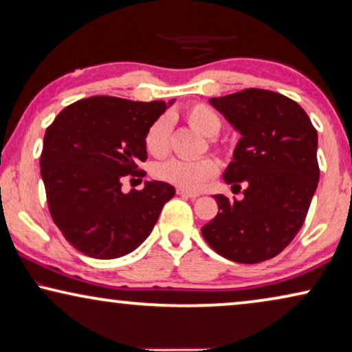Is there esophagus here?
<instances>
[{"label": "esophagus", "mask_w": 352, "mask_h": 352, "mask_svg": "<svg viewBox=\"0 0 352 352\" xmlns=\"http://www.w3.org/2000/svg\"><path fill=\"white\" fill-rule=\"evenodd\" d=\"M177 195H182V197H189V199H197L199 194L197 192H190V190H186V189H177Z\"/></svg>", "instance_id": "34e87169"}]
</instances>
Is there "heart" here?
<instances>
[{"instance_id":"b5f03b06","label":"heart","mask_w":352,"mask_h":352,"mask_svg":"<svg viewBox=\"0 0 352 352\" xmlns=\"http://www.w3.org/2000/svg\"><path fill=\"white\" fill-rule=\"evenodd\" d=\"M186 120L195 131L206 138H213L219 133L221 120L218 113L208 105L194 104L186 110ZM171 133V118L163 115L157 118L146 133V148L152 155L160 157L168 152ZM219 171V165L214 158H200V160H182V158H171L160 163L155 168V176L160 181L170 182L186 190H200L206 186L211 177Z\"/></svg>"}]
</instances>
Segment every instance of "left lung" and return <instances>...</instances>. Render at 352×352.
Instances as JSON below:
<instances>
[{
    "instance_id": "obj_1",
    "label": "left lung",
    "mask_w": 352,
    "mask_h": 352,
    "mask_svg": "<svg viewBox=\"0 0 352 352\" xmlns=\"http://www.w3.org/2000/svg\"><path fill=\"white\" fill-rule=\"evenodd\" d=\"M208 102L240 134L226 184L242 200L214 195L218 214L201 228L221 256L256 264L277 256L305 223L319 184L317 131L295 100L266 89L211 98Z\"/></svg>"
}]
</instances>
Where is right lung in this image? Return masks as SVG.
Listing matches in <instances>:
<instances>
[{
    "label": "right lung",
    "mask_w": 352,
    "mask_h": 352,
    "mask_svg": "<svg viewBox=\"0 0 352 352\" xmlns=\"http://www.w3.org/2000/svg\"><path fill=\"white\" fill-rule=\"evenodd\" d=\"M175 104L93 96L70 104L46 129L40 158L47 206L72 247L96 259L131 253L151 235L163 205L176 194L163 181L122 190L146 162V133Z\"/></svg>",
    "instance_id": "obj_1"
}]
</instances>
